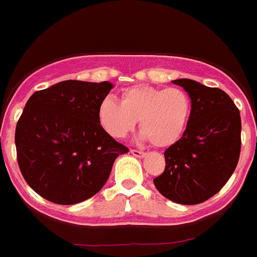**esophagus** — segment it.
Here are the masks:
<instances>
[{
	"mask_svg": "<svg viewBox=\"0 0 257 257\" xmlns=\"http://www.w3.org/2000/svg\"><path fill=\"white\" fill-rule=\"evenodd\" d=\"M131 154L137 157V158H144L146 155V153L142 152V150H139V149H131Z\"/></svg>",
	"mask_w": 257,
	"mask_h": 257,
	"instance_id": "esophagus-1",
	"label": "esophagus"
}]
</instances>
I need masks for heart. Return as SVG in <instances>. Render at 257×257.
Wrapping results in <instances>:
<instances>
[{"label":"heart","instance_id":"b5f03b06","mask_svg":"<svg viewBox=\"0 0 257 257\" xmlns=\"http://www.w3.org/2000/svg\"><path fill=\"white\" fill-rule=\"evenodd\" d=\"M120 102L108 96L99 104L102 128L120 140L132 132L140 120L142 136L158 148L172 145L182 137L192 112L191 98L179 87L129 86L120 94Z\"/></svg>","mask_w":257,"mask_h":257}]
</instances>
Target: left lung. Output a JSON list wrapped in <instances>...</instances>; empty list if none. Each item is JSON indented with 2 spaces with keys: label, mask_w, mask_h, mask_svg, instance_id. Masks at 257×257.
<instances>
[{
  "label": "left lung",
  "mask_w": 257,
  "mask_h": 257,
  "mask_svg": "<svg viewBox=\"0 0 257 257\" xmlns=\"http://www.w3.org/2000/svg\"><path fill=\"white\" fill-rule=\"evenodd\" d=\"M188 92L192 112L182 139L166 149V167L154 179L161 195L195 205L218 193L238 165L240 112L223 90L192 79H176Z\"/></svg>",
  "instance_id": "obj_1"
}]
</instances>
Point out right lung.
Here are the masks:
<instances>
[{
	"label": "right lung",
	"instance_id": "obj_1",
	"mask_svg": "<svg viewBox=\"0 0 257 257\" xmlns=\"http://www.w3.org/2000/svg\"><path fill=\"white\" fill-rule=\"evenodd\" d=\"M112 83L62 81L34 92L15 128L19 170L38 195L73 205L96 195L129 149L99 122Z\"/></svg>",
	"mask_w": 257,
	"mask_h": 257
}]
</instances>
